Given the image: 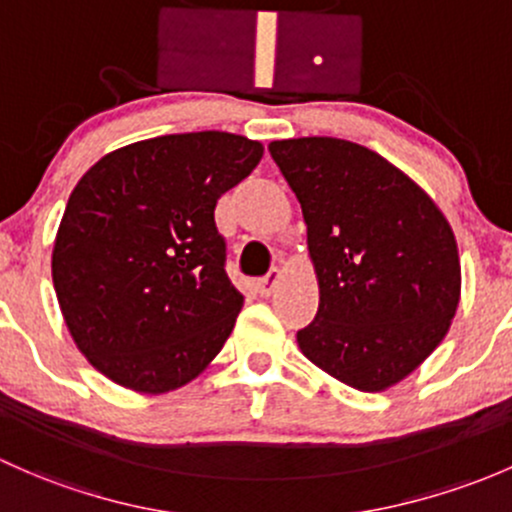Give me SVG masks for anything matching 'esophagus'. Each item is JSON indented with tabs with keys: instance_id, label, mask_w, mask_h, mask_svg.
Segmentation results:
<instances>
[{
	"instance_id": "34e87169",
	"label": "esophagus",
	"mask_w": 512,
	"mask_h": 512,
	"mask_svg": "<svg viewBox=\"0 0 512 512\" xmlns=\"http://www.w3.org/2000/svg\"><path fill=\"white\" fill-rule=\"evenodd\" d=\"M279 279H282V272H279V270H272L270 274H267L265 279H260V282H257V292H260L262 297H270V294L274 292V289H277Z\"/></svg>"
}]
</instances>
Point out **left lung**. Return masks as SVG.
Returning <instances> with one entry per match:
<instances>
[{"mask_svg":"<svg viewBox=\"0 0 512 512\" xmlns=\"http://www.w3.org/2000/svg\"><path fill=\"white\" fill-rule=\"evenodd\" d=\"M270 154L301 203L319 279L301 353L360 392L397 385L444 341L459 306L449 220L410 176L355 142L279 139Z\"/></svg>","mask_w":512,"mask_h":512,"instance_id":"obj_1","label":"left lung"}]
</instances>
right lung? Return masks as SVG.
I'll use <instances>...</instances> for the list:
<instances>
[{
  "mask_svg": "<svg viewBox=\"0 0 512 512\" xmlns=\"http://www.w3.org/2000/svg\"><path fill=\"white\" fill-rule=\"evenodd\" d=\"M262 152L215 129L164 134L105 154L73 188L53 287L78 351L112 383L171 392L228 341L242 294L225 274L213 213Z\"/></svg>",
  "mask_w": 512,
  "mask_h": 512,
  "instance_id": "right-lung-1",
  "label": "right lung"
}]
</instances>
